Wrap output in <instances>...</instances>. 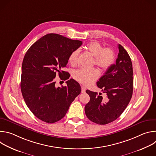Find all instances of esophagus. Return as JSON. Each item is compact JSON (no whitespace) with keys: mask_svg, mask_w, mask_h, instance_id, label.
Masks as SVG:
<instances>
[{"mask_svg":"<svg viewBox=\"0 0 156 156\" xmlns=\"http://www.w3.org/2000/svg\"><path fill=\"white\" fill-rule=\"evenodd\" d=\"M86 90V88L84 86H81V93H85Z\"/></svg>","mask_w":156,"mask_h":156,"instance_id":"obj_1","label":"esophagus"}]
</instances>
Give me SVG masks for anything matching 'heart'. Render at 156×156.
Returning a JSON list of instances; mask_svg holds the SVG:
<instances>
[{
  "label": "heart",
  "instance_id": "heart-1",
  "mask_svg": "<svg viewBox=\"0 0 156 156\" xmlns=\"http://www.w3.org/2000/svg\"><path fill=\"white\" fill-rule=\"evenodd\" d=\"M86 49L94 57V63L103 70L110 67L115 60L114 51L110 48H104L101 44L97 41H91L85 47ZM78 51H73L69 57V61L71 65H75L77 62ZM99 76L98 70L96 69H80L75 72V78L82 84L88 85L93 83Z\"/></svg>",
  "mask_w": 156,
  "mask_h": 156
}]
</instances>
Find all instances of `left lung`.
Instances as JSON below:
<instances>
[{"mask_svg": "<svg viewBox=\"0 0 156 156\" xmlns=\"http://www.w3.org/2000/svg\"><path fill=\"white\" fill-rule=\"evenodd\" d=\"M119 53L115 64L109 67L97 82L105 93L86 90L90 101L84 107L85 114L91 122L105 125L118 119L129 104L133 94V66L126 51L119 44Z\"/></svg>", "mask_w": 156, "mask_h": 156, "instance_id": "8db88e82", "label": "left lung"}]
</instances>
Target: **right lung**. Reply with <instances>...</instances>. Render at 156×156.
Here are the masks:
<instances>
[{
	"instance_id": "right-lung-1",
	"label": "right lung",
	"mask_w": 156,
	"mask_h": 156,
	"mask_svg": "<svg viewBox=\"0 0 156 156\" xmlns=\"http://www.w3.org/2000/svg\"><path fill=\"white\" fill-rule=\"evenodd\" d=\"M82 41L51 33L40 38L27 52L21 67V91L31 112L48 123L63 118L75 98L81 93L80 84L73 79L66 87H56L55 78L59 74L67 80L68 72L62 70L70 54Z\"/></svg>"
}]
</instances>
